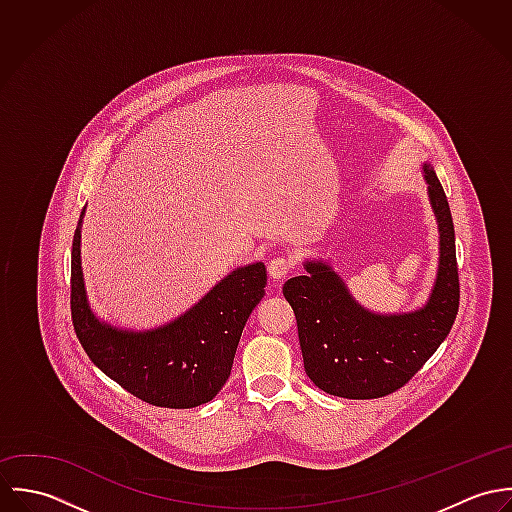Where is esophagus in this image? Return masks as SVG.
<instances>
[{
	"mask_svg": "<svg viewBox=\"0 0 512 512\" xmlns=\"http://www.w3.org/2000/svg\"><path fill=\"white\" fill-rule=\"evenodd\" d=\"M292 268V258H288V256H278V258H274V260L268 264V274H270V278H274V280H284V278L290 274Z\"/></svg>",
	"mask_w": 512,
	"mask_h": 512,
	"instance_id": "1",
	"label": "esophagus"
}]
</instances>
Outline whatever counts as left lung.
Masks as SVG:
<instances>
[{
    "label": "left lung",
    "instance_id": "left-lung-1",
    "mask_svg": "<svg viewBox=\"0 0 512 512\" xmlns=\"http://www.w3.org/2000/svg\"><path fill=\"white\" fill-rule=\"evenodd\" d=\"M438 222V274L428 301L406 313H374L349 292L325 260H305V276L284 284L303 366L327 394L368 400L404 386L438 351L459 309L455 230L447 197L430 163L422 165Z\"/></svg>",
    "mask_w": 512,
    "mask_h": 512
}]
</instances>
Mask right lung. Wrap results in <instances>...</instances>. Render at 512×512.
Instances as JSON below:
<instances>
[{"label":"right lung","instance_id":"1","mask_svg":"<svg viewBox=\"0 0 512 512\" xmlns=\"http://www.w3.org/2000/svg\"><path fill=\"white\" fill-rule=\"evenodd\" d=\"M80 213L71 254V311L88 359L136 398L161 408L211 402L230 376L252 309L264 297L266 266L254 262L224 276L177 319L147 331L120 329L90 309L80 264Z\"/></svg>","mask_w":512,"mask_h":512}]
</instances>
